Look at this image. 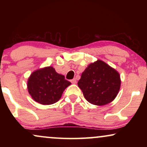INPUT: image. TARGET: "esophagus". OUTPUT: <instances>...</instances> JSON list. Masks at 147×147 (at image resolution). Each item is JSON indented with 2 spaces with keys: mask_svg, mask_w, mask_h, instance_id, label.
<instances>
[{
  "mask_svg": "<svg viewBox=\"0 0 147 147\" xmlns=\"http://www.w3.org/2000/svg\"><path fill=\"white\" fill-rule=\"evenodd\" d=\"M71 82L72 84H76V82H77V80H76V78H74L73 80H71Z\"/></svg>",
  "mask_w": 147,
  "mask_h": 147,
  "instance_id": "1",
  "label": "esophagus"
}]
</instances>
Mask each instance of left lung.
I'll use <instances>...</instances> for the list:
<instances>
[{
  "label": "left lung",
  "instance_id": "left-lung-1",
  "mask_svg": "<svg viewBox=\"0 0 147 147\" xmlns=\"http://www.w3.org/2000/svg\"><path fill=\"white\" fill-rule=\"evenodd\" d=\"M120 84L118 72L99 59L88 66L78 82L86 100L97 106L113 101L119 92Z\"/></svg>",
  "mask_w": 147,
  "mask_h": 147
}]
</instances>
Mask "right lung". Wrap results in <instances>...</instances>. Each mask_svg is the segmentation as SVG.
Wrapping results in <instances>:
<instances>
[{
    "label": "right lung",
    "instance_id": "add662e5",
    "mask_svg": "<svg viewBox=\"0 0 147 147\" xmlns=\"http://www.w3.org/2000/svg\"><path fill=\"white\" fill-rule=\"evenodd\" d=\"M71 82L57 74L51 66L33 71L28 79L27 88L35 102L43 105L57 102Z\"/></svg>",
    "mask_w": 147,
    "mask_h": 147
}]
</instances>
